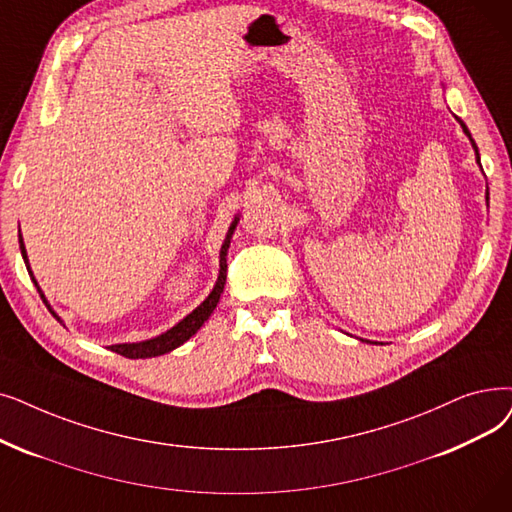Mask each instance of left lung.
Returning <instances> with one entry per match:
<instances>
[{"label":"left lung","mask_w":512,"mask_h":512,"mask_svg":"<svg viewBox=\"0 0 512 512\" xmlns=\"http://www.w3.org/2000/svg\"><path fill=\"white\" fill-rule=\"evenodd\" d=\"M456 121L460 123V127H462V131H464V136L471 140V146H473V150H475V161H477V165L481 167V159H479V148H477V144H475V140H473V136H471V131H469V127H466L458 117H456ZM485 201H487V205H490V190H485ZM364 341V339H362ZM366 343H370V341H366Z\"/></svg>","instance_id":"8db88e82"}]
</instances>
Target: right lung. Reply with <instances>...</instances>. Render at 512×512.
<instances>
[{"instance_id": "add662e5", "label": "right lung", "mask_w": 512, "mask_h": 512, "mask_svg": "<svg viewBox=\"0 0 512 512\" xmlns=\"http://www.w3.org/2000/svg\"><path fill=\"white\" fill-rule=\"evenodd\" d=\"M238 221H240V215L234 217V221H232L230 228H228V234H226V238H224V244H221V249H219V274H217V282H215V286H213V291L207 295V299H205L201 305L194 307V309L190 311V314H188L186 318H182L180 322H177L175 326H171L169 330L161 332L159 337H152V339H146V341H136V343H117V345H110L108 349L119 353V355H125V358H129V360L157 358V355H163V353H169V351L177 349L180 345H184L192 335H196V332L201 330V326L209 320V316L213 314V309H215L217 303H219L221 293H224L226 272H228V261H226V257H228L230 240H232V234H234V230H236V226H238ZM18 242H20L22 259H25L29 276H31V280L35 282V286H37V291H39L43 303L48 305V309L52 311V316L62 324V318L52 309L50 301L46 299V295H43L41 286L37 284V280H35V276H33V270H31V265H29V257H27V249H25V240H22L20 230H18Z\"/></svg>"}]
</instances>
